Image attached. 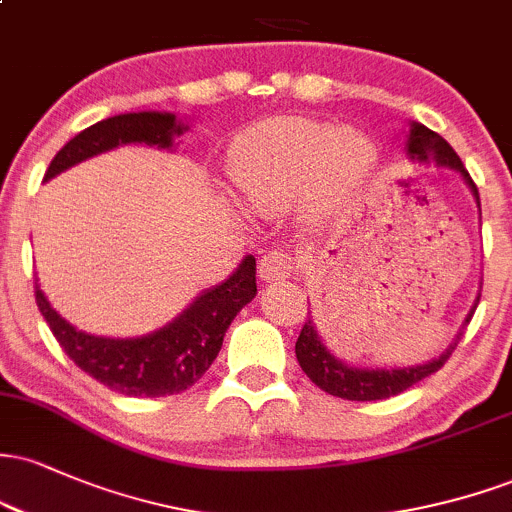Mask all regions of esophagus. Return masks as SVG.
Wrapping results in <instances>:
<instances>
[{"mask_svg": "<svg viewBox=\"0 0 512 512\" xmlns=\"http://www.w3.org/2000/svg\"><path fill=\"white\" fill-rule=\"evenodd\" d=\"M260 279L267 281V284H274V281L289 279V276L296 272V257H291L289 252L284 250H269L267 255H262L260 260Z\"/></svg>", "mask_w": 512, "mask_h": 512, "instance_id": "obj_1", "label": "esophagus"}]
</instances>
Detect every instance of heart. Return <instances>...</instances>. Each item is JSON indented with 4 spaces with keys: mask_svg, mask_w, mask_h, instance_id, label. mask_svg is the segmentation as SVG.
Returning a JSON list of instances; mask_svg holds the SVG:
<instances>
[{
    "mask_svg": "<svg viewBox=\"0 0 512 512\" xmlns=\"http://www.w3.org/2000/svg\"><path fill=\"white\" fill-rule=\"evenodd\" d=\"M370 166L373 146L363 134L281 117L238 134L228 175L240 202L257 214H274L305 192V211L320 219L356 195Z\"/></svg>",
    "mask_w": 512,
    "mask_h": 512,
    "instance_id": "obj_1",
    "label": "heart"
}]
</instances>
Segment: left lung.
<instances>
[{
  "mask_svg": "<svg viewBox=\"0 0 512 512\" xmlns=\"http://www.w3.org/2000/svg\"><path fill=\"white\" fill-rule=\"evenodd\" d=\"M404 151H407V158L414 163H436V166H445L455 173H460V178L467 182L469 192H472L474 199H477L479 207V219H481V204H479V190L474 185V180L469 178L467 168L462 166L460 156L455 154V149L445 142L443 137L431 129L421 125V122H411L407 142H404ZM481 298V291L474 298V305L469 308L467 317H464V325H469L474 310H477ZM462 325V327H464ZM462 330L455 334V339L448 344V349L443 351L438 358H431V361L419 363V366H404V368H358L344 363L342 358H337L327 349L322 337L315 330V322L310 320L303 325L301 334H298L296 342V358L301 363L303 373L308 375L313 383L325 390L327 395L351 399V402H375V399H387L395 397L399 392L409 390L411 385L421 383V380L428 378L431 373L443 366L448 361L452 351H455L457 342H460Z\"/></svg>",
  "mask_w": 512,
  "mask_h": 512,
  "instance_id": "8db88e82",
  "label": "left lung"
}]
</instances>
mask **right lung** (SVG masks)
I'll return each mask as SVG.
<instances>
[{
	"label": "right lung",
	"instance_id": "add662e5",
	"mask_svg": "<svg viewBox=\"0 0 512 512\" xmlns=\"http://www.w3.org/2000/svg\"><path fill=\"white\" fill-rule=\"evenodd\" d=\"M187 132V125L173 113L142 110L96 122L76 134L52 158L45 182L117 146L146 144L173 151L175 139ZM257 293L255 257L245 255L238 269L219 286L202 291L182 313L142 337H96L76 330L52 308L48 296L35 284V303L72 361L84 373L110 390L127 397H166L185 392L207 373L219 356L223 334L243 305Z\"/></svg>",
	"mask_w": 512,
	"mask_h": 512
}]
</instances>
